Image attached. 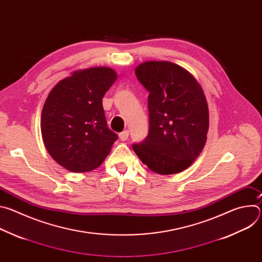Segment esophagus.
<instances>
[{"mask_svg":"<svg viewBox=\"0 0 262 262\" xmlns=\"http://www.w3.org/2000/svg\"><path fill=\"white\" fill-rule=\"evenodd\" d=\"M128 135H129L128 130H123L122 133L119 134V138L121 141H126L128 139Z\"/></svg>","mask_w":262,"mask_h":262,"instance_id":"obj_1","label":"esophagus"}]
</instances>
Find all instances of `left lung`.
I'll return each instance as SVG.
<instances>
[{
    "label": "left lung",
    "instance_id": "1",
    "mask_svg": "<svg viewBox=\"0 0 262 262\" xmlns=\"http://www.w3.org/2000/svg\"><path fill=\"white\" fill-rule=\"evenodd\" d=\"M135 72L149 92V132L143 142L133 144L134 151L156 173H179L199 157L207 139L204 92L189 71L171 62H144Z\"/></svg>",
    "mask_w": 262,
    "mask_h": 262
}]
</instances>
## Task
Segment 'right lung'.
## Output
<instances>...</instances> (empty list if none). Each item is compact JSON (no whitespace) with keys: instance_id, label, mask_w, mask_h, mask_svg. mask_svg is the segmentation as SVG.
I'll return each instance as SVG.
<instances>
[{"instance_id":"add662e5","label":"right lung","mask_w":262,"mask_h":262,"mask_svg":"<svg viewBox=\"0 0 262 262\" xmlns=\"http://www.w3.org/2000/svg\"><path fill=\"white\" fill-rule=\"evenodd\" d=\"M117 79L108 67L74 71L50 92L41 134L50 156L71 172L91 171L104 161L118 136L106 124L102 97Z\"/></svg>"}]
</instances>
